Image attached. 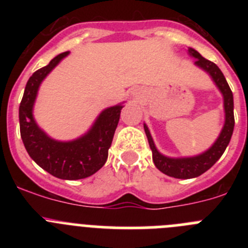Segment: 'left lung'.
Masks as SVG:
<instances>
[{"mask_svg": "<svg viewBox=\"0 0 248 248\" xmlns=\"http://www.w3.org/2000/svg\"><path fill=\"white\" fill-rule=\"evenodd\" d=\"M189 56L195 58L194 64L196 67L201 68L202 71H205L211 77L215 85L222 94L225 123H223V126L217 139L215 140V143L207 150L199 155H195V156L187 157H170L161 154L155 146L149 128L146 126V124H144V130H145L149 145H150L151 153H153V161H154L155 166L161 172H164L168 176L175 177V179H192V177H198L205 171H207L220 159L223 151L226 150L230 140H231L232 133H233V126H235L233 95H232L229 83L226 82V78L220 71V68L211 61L203 58L194 48H189Z\"/></svg>", "mask_w": 248, "mask_h": 248, "instance_id": "8db88e82", "label": "left lung"}]
</instances>
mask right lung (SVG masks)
Here are the masks:
<instances>
[{
    "label": "right lung",
    "mask_w": 248,
    "mask_h": 248,
    "mask_svg": "<svg viewBox=\"0 0 248 248\" xmlns=\"http://www.w3.org/2000/svg\"><path fill=\"white\" fill-rule=\"evenodd\" d=\"M68 54L69 52L58 54L31 76L19 104V130L28 155L43 170L63 180H79L95 174L108 159L124 105L105 108L91 129L74 140L61 141L46 134L34 120L33 105L41 83Z\"/></svg>",
    "instance_id": "obj_1"
}]
</instances>
